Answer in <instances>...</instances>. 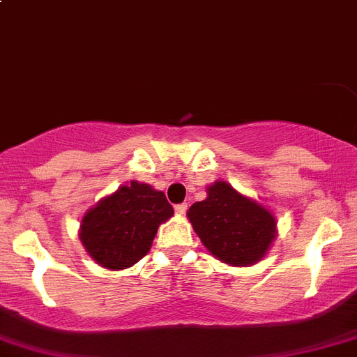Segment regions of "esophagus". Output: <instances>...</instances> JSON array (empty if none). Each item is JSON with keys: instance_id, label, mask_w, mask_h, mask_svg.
<instances>
[{"instance_id": "34e87169", "label": "esophagus", "mask_w": 357, "mask_h": 357, "mask_svg": "<svg viewBox=\"0 0 357 357\" xmlns=\"http://www.w3.org/2000/svg\"><path fill=\"white\" fill-rule=\"evenodd\" d=\"M174 210L178 215H185L186 210H188V206H186V202H181V204H176Z\"/></svg>"}]
</instances>
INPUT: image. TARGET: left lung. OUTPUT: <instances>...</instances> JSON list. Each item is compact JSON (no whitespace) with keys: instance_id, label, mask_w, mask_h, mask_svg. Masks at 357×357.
<instances>
[{"instance_id":"8db88e82","label":"left lung","mask_w":357,"mask_h":357,"mask_svg":"<svg viewBox=\"0 0 357 357\" xmlns=\"http://www.w3.org/2000/svg\"><path fill=\"white\" fill-rule=\"evenodd\" d=\"M188 218L202 245L234 266L259 261L275 236L274 215L226 181L211 185L208 197L192 204Z\"/></svg>"}]
</instances>
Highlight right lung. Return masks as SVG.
<instances>
[{
	"mask_svg": "<svg viewBox=\"0 0 357 357\" xmlns=\"http://www.w3.org/2000/svg\"><path fill=\"white\" fill-rule=\"evenodd\" d=\"M172 215L163 192L131 181L86 211L79 240L96 263L121 271L149 252L158 226Z\"/></svg>",
	"mask_w": 357,
	"mask_h": 357,
	"instance_id": "add662e5",
	"label": "right lung"
}]
</instances>
